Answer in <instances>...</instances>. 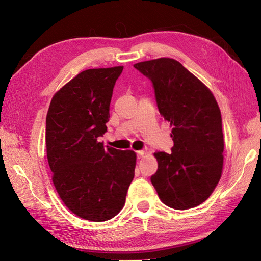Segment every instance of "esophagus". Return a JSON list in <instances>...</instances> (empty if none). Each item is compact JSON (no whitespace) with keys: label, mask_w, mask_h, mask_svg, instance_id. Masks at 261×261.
Returning a JSON list of instances; mask_svg holds the SVG:
<instances>
[{"label":"esophagus","mask_w":261,"mask_h":261,"mask_svg":"<svg viewBox=\"0 0 261 261\" xmlns=\"http://www.w3.org/2000/svg\"><path fill=\"white\" fill-rule=\"evenodd\" d=\"M145 151H144V150H139V151H137V158H138V159H140V158H143L144 155H145Z\"/></svg>","instance_id":"34e87169"}]
</instances>
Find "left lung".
<instances>
[{
  "label": "left lung",
  "mask_w": 261,
  "mask_h": 261,
  "mask_svg": "<svg viewBox=\"0 0 261 261\" xmlns=\"http://www.w3.org/2000/svg\"><path fill=\"white\" fill-rule=\"evenodd\" d=\"M152 83L158 109L172 126V152H154L150 179L167 206H199L215 191L223 168L222 118L212 92L179 62L161 58L136 63Z\"/></svg>",
  "instance_id": "left-lung-1"
}]
</instances>
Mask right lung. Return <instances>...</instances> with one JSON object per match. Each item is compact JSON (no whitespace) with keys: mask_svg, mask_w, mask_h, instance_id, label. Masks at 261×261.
Returning <instances> with one entry per match:
<instances>
[{"mask_svg":"<svg viewBox=\"0 0 261 261\" xmlns=\"http://www.w3.org/2000/svg\"><path fill=\"white\" fill-rule=\"evenodd\" d=\"M123 66L86 69L54 94L46 114V156L55 189L85 220L102 222L125 203L135 175L136 153L107 148L110 103Z\"/></svg>","mask_w":261,"mask_h":261,"instance_id":"add662e5","label":"right lung"}]
</instances>
